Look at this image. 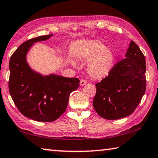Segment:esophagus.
<instances>
[{
    "mask_svg": "<svg viewBox=\"0 0 158 158\" xmlns=\"http://www.w3.org/2000/svg\"><path fill=\"white\" fill-rule=\"evenodd\" d=\"M87 84V81L85 79H81V81H80V85H81V86H83V85H84Z\"/></svg>",
    "mask_w": 158,
    "mask_h": 158,
    "instance_id": "obj_1",
    "label": "esophagus"
}]
</instances>
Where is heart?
<instances>
[{
    "label": "heart",
    "instance_id": "1",
    "mask_svg": "<svg viewBox=\"0 0 158 158\" xmlns=\"http://www.w3.org/2000/svg\"><path fill=\"white\" fill-rule=\"evenodd\" d=\"M79 56L85 61L94 58L88 66V72L95 79H102L107 75L114 60L113 51L99 41L92 42L80 52ZM73 65H75V63L73 62Z\"/></svg>",
    "mask_w": 158,
    "mask_h": 158
}]
</instances>
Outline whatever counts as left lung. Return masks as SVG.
Here are the masks:
<instances>
[{
    "label": "left lung",
    "mask_w": 158,
    "mask_h": 158,
    "mask_svg": "<svg viewBox=\"0 0 158 158\" xmlns=\"http://www.w3.org/2000/svg\"><path fill=\"white\" fill-rule=\"evenodd\" d=\"M125 57L113 67L107 77L95 85L93 107L105 119L116 120L130 116L146 91V59L132 40Z\"/></svg>",
    "instance_id": "left-lung-1"
}]
</instances>
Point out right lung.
I'll return each instance as SVG.
<instances>
[{
  "mask_svg": "<svg viewBox=\"0 0 158 158\" xmlns=\"http://www.w3.org/2000/svg\"><path fill=\"white\" fill-rule=\"evenodd\" d=\"M52 35L23 42L12 55L9 63V90L16 106L23 116L39 122L58 119L66 110L69 94L79 86V79L55 74L42 75L29 66L26 56L33 44Z\"/></svg>",
  "mask_w": 158,
  "mask_h": 158,
  "instance_id": "1",
  "label": "right lung"
}]
</instances>
